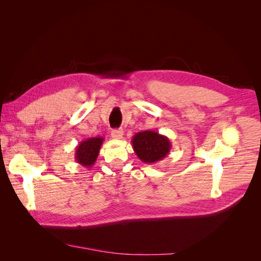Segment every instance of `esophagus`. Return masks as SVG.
I'll use <instances>...</instances> for the list:
<instances>
[{"label":"esophagus","instance_id":"obj_1","mask_svg":"<svg viewBox=\"0 0 261 261\" xmlns=\"http://www.w3.org/2000/svg\"><path fill=\"white\" fill-rule=\"evenodd\" d=\"M123 135H124V132L122 129H113L111 133V136L114 139H122Z\"/></svg>","mask_w":261,"mask_h":261}]
</instances>
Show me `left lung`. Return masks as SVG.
I'll use <instances>...</instances> for the list:
<instances>
[{
  "mask_svg": "<svg viewBox=\"0 0 261 261\" xmlns=\"http://www.w3.org/2000/svg\"><path fill=\"white\" fill-rule=\"evenodd\" d=\"M133 149L140 161L151 164L163 160L172 148L170 139L154 130H144L134 135Z\"/></svg>",
  "mask_w": 261,
  "mask_h": 261,
  "instance_id": "8db88e82",
  "label": "left lung"
}]
</instances>
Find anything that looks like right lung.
<instances>
[{
	"label": "right lung",
	"instance_id": "1",
	"mask_svg": "<svg viewBox=\"0 0 261 261\" xmlns=\"http://www.w3.org/2000/svg\"><path fill=\"white\" fill-rule=\"evenodd\" d=\"M103 137H91L83 140L75 150L76 162L83 165L84 168H91L96 163L100 152V148L102 144H103Z\"/></svg>",
	"mask_w": 261,
	"mask_h": 261
}]
</instances>
